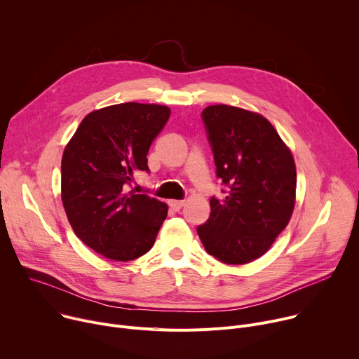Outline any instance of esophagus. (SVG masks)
Instances as JSON below:
<instances>
[{"label":"esophagus","instance_id":"1","mask_svg":"<svg viewBox=\"0 0 359 359\" xmlns=\"http://www.w3.org/2000/svg\"><path fill=\"white\" fill-rule=\"evenodd\" d=\"M183 204H184L183 200H170L169 201V208L172 210H175V212H179L183 208Z\"/></svg>","mask_w":359,"mask_h":359}]
</instances>
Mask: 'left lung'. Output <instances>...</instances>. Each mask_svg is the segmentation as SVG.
I'll return each instance as SVG.
<instances>
[{
    "mask_svg": "<svg viewBox=\"0 0 359 359\" xmlns=\"http://www.w3.org/2000/svg\"><path fill=\"white\" fill-rule=\"evenodd\" d=\"M201 119L226 197L210 198V217L197 226V234L217 260L245 264L262 257L290 222L295 163L274 126L259 114L212 105Z\"/></svg>",
    "mask_w": 359,
    "mask_h": 359,
    "instance_id": "1",
    "label": "left lung"
}]
</instances>
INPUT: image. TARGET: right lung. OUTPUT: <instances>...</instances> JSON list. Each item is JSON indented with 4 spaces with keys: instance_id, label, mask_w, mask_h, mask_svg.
Segmentation results:
<instances>
[{
    "instance_id": "right-lung-1",
    "label": "right lung",
    "mask_w": 359,
    "mask_h": 359,
    "mask_svg": "<svg viewBox=\"0 0 359 359\" xmlns=\"http://www.w3.org/2000/svg\"><path fill=\"white\" fill-rule=\"evenodd\" d=\"M169 116L168 107L136 102L93 111L64 150L68 220L81 241L107 259L146 254L168 216V204L128 190L135 172L149 173V147Z\"/></svg>"
}]
</instances>
